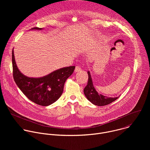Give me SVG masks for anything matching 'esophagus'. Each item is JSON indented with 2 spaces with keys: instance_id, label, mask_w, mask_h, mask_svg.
<instances>
[{
  "instance_id": "1",
  "label": "esophagus",
  "mask_w": 150,
  "mask_h": 150,
  "mask_svg": "<svg viewBox=\"0 0 150 150\" xmlns=\"http://www.w3.org/2000/svg\"><path fill=\"white\" fill-rule=\"evenodd\" d=\"M81 70V68L79 66H76L75 67V72H79Z\"/></svg>"
}]
</instances>
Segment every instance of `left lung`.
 I'll use <instances>...</instances> for the list:
<instances>
[{"label": "left lung", "mask_w": 150, "mask_h": 150, "mask_svg": "<svg viewBox=\"0 0 150 150\" xmlns=\"http://www.w3.org/2000/svg\"><path fill=\"white\" fill-rule=\"evenodd\" d=\"M87 73L88 75V81L87 86L83 89V93L85 97L91 103L96 105L103 106L113 102L119 98V97H109L100 94H99L94 87L90 71H88Z\"/></svg>", "instance_id": "left-lung-1"}]
</instances>
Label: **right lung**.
<instances>
[{"label":"right lung","instance_id":"add662e5","mask_svg":"<svg viewBox=\"0 0 150 150\" xmlns=\"http://www.w3.org/2000/svg\"><path fill=\"white\" fill-rule=\"evenodd\" d=\"M31 30H41L42 28L35 27ZM12 56L13 76L17 86L29 100L42 106L49 105L60 98L63 93L65 81L75 68L74 66L65 67L42 77H28L18 68L13 49Z\"/></svg>","mask_w":150,"mask_h":150}]
</instances>
